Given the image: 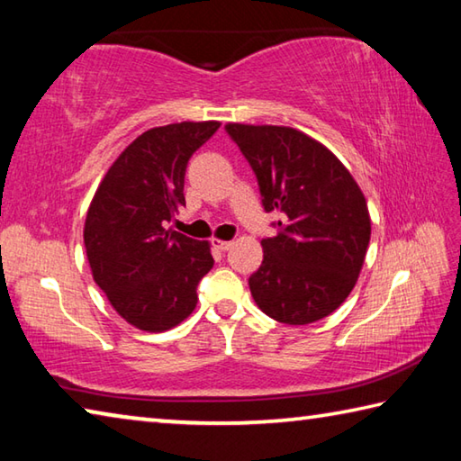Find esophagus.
I'll return each mask as SVG.
<instances>
[{
	"mask_svg": "<svg viewBox=\"0 0 461 461\" xmlns=\"http://www.w3.org/2000/svg\"><path fill=\"white\" fill-rule=\"evenodd\" d=\"M213 246L217 249H221V252H225V249H230L233 246V241H230V240H213Z\"/></svg>",
	"mask_w": 461,
	"mask_h": 461,
	"instance_id": "esophagus-1",
	"label": "esophagus"
}]
</instances>
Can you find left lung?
<instances>
[{
	"instance_id": "left-lung-1",
	"label": "left lung",
	"mask_w": 461,
	"mask_h": 461,
	"mask_svg": "<svg viewBox=\"0 0 461 461\" xmlns=\"http://www.w3.org/2000/svg\"><path fill=\"white\" fill-rule=\"evenodd\" d=\"M225 130L258 178L264 209L283 217L278 236L262 240L264 260L248 280L256 305L280 323H315L360 276L372 231L364 193L330 148L299 130Z\"/></svg>"
}]
</instances>
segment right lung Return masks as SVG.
I'll list each match as a JSON object with an SVG mask.
<instances>
[{
    "instance_id": "right-lung-1",
    "label": "right lung",
    "mask_w": 461,
    "mask_h": 461,
    "mask_svg": "<svg viewBox=\"0 0 461 461\" xmlns=\"http://www.w3.org/2000/svg\"><path fill=\"white\" fill-rule=\"evenodd\" d=\"M220 122H181L140 134L99 183L83 240L93 280L130 325L173 330L197 307L213 268L209 241L168 228L185 205V170Z\"/></svg>"
}]
</instances>
